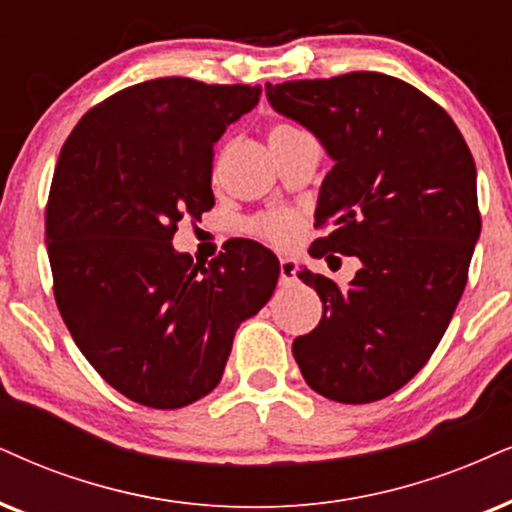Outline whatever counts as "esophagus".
<instances>
[{
  "mask_svg": "<svg viewBox=\"0 0 512 512\" xmlns=\"http://www.w3.org/2000/svg\"><path fill=\"white\" fill-rule=\"evenodd\" d=\"M295 260H290V257H283L281 264H278V278H281V286H290V283L295 281Z\"/></svg>",
  "mask_w": 512,
  "mask_h": 512,
  "instance_id": "1",
  "label": "esophagus"
}]
</instances>
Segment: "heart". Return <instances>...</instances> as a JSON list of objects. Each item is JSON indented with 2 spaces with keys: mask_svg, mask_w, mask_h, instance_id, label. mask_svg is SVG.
<instances>
[{
  "mask_svg": "<svg viewBox=\"0 0 512 512\" xmlns=\"http://www.w3.org/2000/svg\"><path fill=\"white\" fill-rule=\"evenodd\" d=\"M288 129H295V127L288 125V122H278V125L269 129V137L288 132ZM252 231H255L260 238H264V241H269L271 245L290 248V245H293L302 234V219L297 217L295 212L276 210V212H269V215H262L260 219H255V222H252Z\"/></svg>",
  "mask_w": 512,
  "mask_h": 512,
  "instance_id": "obj_1",
  "label": "heart"
}]
</instances>
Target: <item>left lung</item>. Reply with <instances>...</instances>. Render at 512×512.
<instances>
[{
	"label": "left lung",
	"instance_id": "left-lung-1",
	"mask_svg": "<svg viewBox=\"0 0 512 512\" xmlns=\"http://www.w3.org/2000/svg\"><path fill=\"white\" fill-rule=\"evenodd\" d=\"M264 89L274 111L333 158L314 215L328 231L309 255L361 262L347 288L297 271L323 316L295 338L293 357L323 397L378 401L428 364L468 283L482 229L475 160L449 113L392 75L361 70Z\"/></svg>",
	"mask_w": 512,
	"mask_h": 512
}]
</instances>
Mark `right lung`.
Listing matches in <instances>:
<instances>
[{
	"mask_svg": "<svg viewBox=\"0 0 512 512\" xmlns=\"http://www.w3.org/2000/svg\"><path fill=\"white\" fill-rule=\"evenodd\" d=\"M262 87L158 77L82 115L58 155L44 236L75 345L127 399L181 409L215 390L236 328L269 302L278 260L236 241L205 264L172 248L212 210V155Z\"/></svg>",
	"mask_w": 512,
	"mask_h": 512,
	"instance_id": "add662e5",
	"label": "right lung"
}]
</instances>
